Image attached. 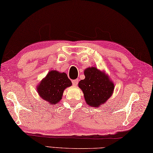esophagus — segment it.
<instances>
[{"instance_id":"obj_1","label":"esophagus","mask_w":153,"mask_h":153,"mask_svg":"<svg viewBox=\"0 0 153 153\" xmlns=\"http://www.w3.org/2000/svg\"><path fill=\"white\" fill-rule=\"evenodd\" d=\"M77 83H78V79L72 80V84L74 86H76L77 85Z\"/></svg>"}]
</instances>
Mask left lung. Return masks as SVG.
<instances>
[{"mask_svg":"<svg viewBox=\"0 0 153 153\" xmlns=\"http://www.w3.org/2000/svg\"><path fill=\"white\" fill-rule=\"evenodd\" d=\"M84 75L85 79L79 81L78 86L83 91L87 105L98 108L112 95L114 83L105 71L95 66L86 68Z\"/></svg>","mask_w":153,"mask_h":153,"instance_id":"1","label":"left lung"}]
</instances>
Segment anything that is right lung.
I'll return each instance as SVG.
<instances>
[{
	"instance_id": "add662e5",
	"label": "right lung",
	"mask_w": 153,
	"mask_h": 153,
	"mask_svg": "<svg viewBox=\"0 0 153 153\" xmlns=\"http://www.w3.org/2000/svg\"><path fill=\"white\" fill-rule=\"evenodd\" d=\"M71 85L66 73L51 70L37 85V91L41 99L55 105L62 98L64 91Z\"/></svg>"
}]
</instances>
